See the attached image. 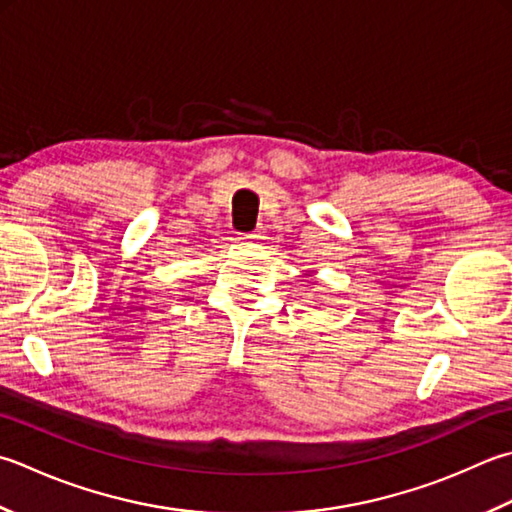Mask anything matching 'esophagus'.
<instances>
[{"instance_id":"obj_1","label":"esophagus","mask_w":512,"mask_h":512,"mask_svg":"<svg viewBox=\"0 0 512 512\" xmlns=\"http://www.w3.org/2000/svg\"><path fill=\"white\" fill-rule=\"evenodd\" d=\"M259 237H262V230H250V233L239 235V239H244V242H259Z\"/></svg>"}]
</instances>
